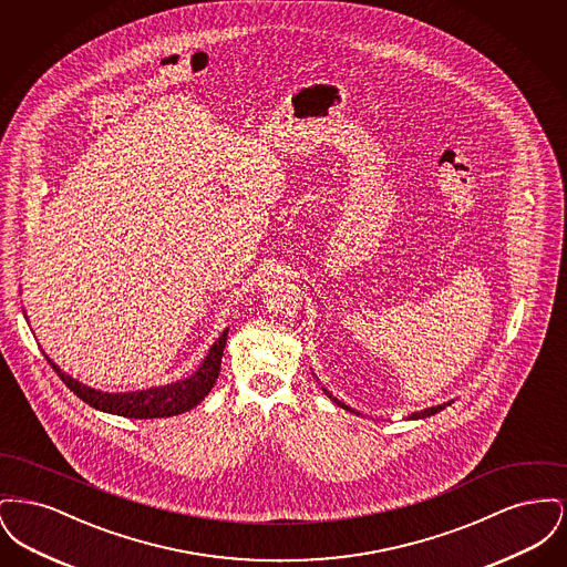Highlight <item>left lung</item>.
Returning <instances> with one entry per match:
<instances>
[{"label": "left lung", "mask_w": 567, "mask_h": 567, "mask_svg": "<svg viewBox=\"0 0 567 567\" xmlns=\"http://www.w3.org/2000/svg\"><path fill=\"white\" fill-rule=\"evenodd\" d=\"M324 393H327V395H329V398H331V393H329V391H324ZM331 400H333V402H336V404L342 405V408H347V410H351V408H349V405H344V404H342V402H338V400H336V398H331ZM442 408H444V405H435V408H427V410H423V412H414V414H412V416H410V419H423V416H432V414H435V412H440V410H442ZM351 412H354V410H351Z\"/></svg>", "instance_id": "8db88e82"}]
</instances>
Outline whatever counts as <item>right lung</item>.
I'll return each mask as SVG.
<instances>
[{"mask_svg": "<svg viewBox=\"0 0 567 567\" xmlns=\"http://www.w3.org/2000/svg\"><path fill=\"white\" fill-rule=\"evenodd\" d=\"M227 331L229 329L223 331V336L213 344L208 357L204 359V363L199 365V370L193 377L174 382V384L153 386L146 391L102 393V391L84 386L79 380L63 374L49 357H47V361L53 365L56 377L65 382V386L70 391H74V395H79L82 402L93 405L95 410L127 416V419H163V416H174V414L187 412L210 393L218 372H220V359H223V349L227 342Z\"/></svg>", "mask_w": 567, "mask_h": 567, "instance_id": "1", "label": "right lung"}]
</instances>
